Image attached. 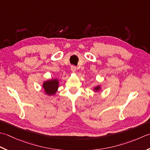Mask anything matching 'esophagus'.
<instances>
[{
	"label": "esophagus",
	"mask_w": 150,
	"mask_h": 150,
	"mask_svg": "<svg viewBox=\"0 0 150 150\" xmlns=\"http://www.w3.org/2000/svg\"><path fill=\"white\" fill-rule=\"evenodd\" d=\"M71 69L72 72H76V67L74 66V65H72V66L71 67Z\"/></svg>",
	"instance_id": "obj_1"
}]
</instances>
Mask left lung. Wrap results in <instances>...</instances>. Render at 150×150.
Segmentation results:
<instances>
[{
  "instance_id": "8db88e82",
  "label": "left lung",
  "mask_w": 150,
  "mask_h": 150,
  "mask_svg": "<svg viewBox=\"0 0 150 150\" xmlns=\"http://www.w3.org/2000/svg\"><path fill=\"white\" fill-rule=\"evenodd\" d=\"M99 89H100V87H99V86H98V87H96L94 88V90L96 91H98Z\"/></svg>"
}]
</instances>
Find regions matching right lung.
Segmentation results:
<instances>
[{
    "instance_id": "add662e5",
    "label": "right lung",
    "mask_w": 150,
    "mask_h": 150,
    "mask_svg": "<svg viewBox=\"0 0 150 150\" xmlns=\"http://www.w3.org/2000/svg\"><path fill=\"white\" fill-rule=\"evenodd\" d=\"M58 82L57 79H52L50 81H45L43 83V88H45V93L48 95H53L56 93L58 88Z\"/></svg>"
}]
</instances>
